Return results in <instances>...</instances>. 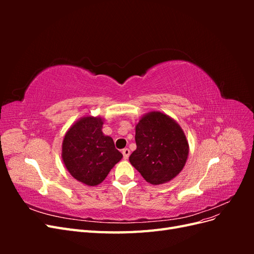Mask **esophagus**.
Listing matches in <instances>:
<instances>
[{
	"mask_svg": "<svg viewBox=\"0 0 254 254\" xmlns=\"http://www.w3.org/2000/svg\"><path fill=\"white\" fill-rule=\"evenodd\" d=\"M122 153H123V157H124V159L127 160L130 156V150L128 148H125V149L122 150Z\"/></svg>",
	"mask_w": 254,
	"mask_h": 254,
	"instance_id": "obj_1",
	"label": "esophagus"
}]
</instances>
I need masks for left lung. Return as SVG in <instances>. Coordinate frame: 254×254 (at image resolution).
<instances>
[{
  "mask_svg": "<svg viewBox=\"0 0 254 254\" xmlns=\"http://www.w3.org/2000/svg\"><path fill=\"white\" fill-rule=\"evenodd\" d=\"M135 143L136 149L129 161L152 186L173 180L187 163V135L178 123L163 112L143 115L135 124Z\"/></svg>",
  "mask_w": 254,
  "mask_h": 254,
  "instance_id": "1",
  "label": "left lung"
}]
</instances>
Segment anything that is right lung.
Masks as SVG:
<instances>
[{"label": "right lung", "mask_w": 254, "mask_h": 254, "mask_svg": "<svg viewBox=\"0 0 254 254\" xmlns=\"http://www.w3.org/2000/svg\"><path fill=\"white\" fill-rule=\"evenodd\" d=\"M105 120L84 115L66 130L61 158L74 179L89 187L102 183L123 158L112 137L103 132Z\"/></svg>", "instance_id": "right-lung-1"}]
</instances>
